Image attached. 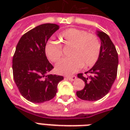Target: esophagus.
<instances>
[{
	"instance_id": "obj_1",
	"label": "esophagus",
	"mask_w": 130,
	"mask_h": 130,
	"mask_svg": "<svg viewBox=\"0 0 130 130\" xmlns=\"http://www.w3.org/2000/svg\"><path fill=\"white\" fill-rule=\"evenodd\" d=\"M66 78L70 80V81H74L76 79V76H66Z\"/></svg>"
}]
</instances>
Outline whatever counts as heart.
I'll list each match as a JSON object with an SVG mask.
<instances>
[{
	"label": "heart",
	"mask_w": 130,
	"mask_h": 130,
	"mask_svg": "<svg viewBox=\"0 0 130 130\" xmlns=\"http://www.w3.org/2000/svg\"><path fill=\"white\" fill-rule=\"evenodd\" d=\"M58 38L64 46H71L69 51L71 56L60 60L56 66V70L60 74H72L83 66L92 67L99 59L101 44L95 35L84 30L68 28L60 32ZM44 53L50 61L58 62L63 54L62 46L49 41L44 46Z\"/></svg>",
	"instance_id": "1"
}]
</instances>
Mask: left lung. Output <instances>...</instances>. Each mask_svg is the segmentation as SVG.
<instances>
[{"label": "left lung", "instance_id": "8db88e82", "mask_svg": "<svg viewBox=\"0 0 130 130\" xmlns=\"http://www.w3.org/2000/svg\"><path fill=\"white\" fill-rule=\"evenodd\" d=\"M101 40V52L99 59L90 70L77 76L85 82L82 90L76 92L78 98L83 100L96 101L106 95L111 88L117 76L118 56L113 43L105 32L98 31Z\"/></svg>", "mask_w": 130, "mask_h": 130}]
</instances>
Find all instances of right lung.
<instances>
[{
  "label": "right lung",
  "instance_id": "obj_1",
  "mask_svg": "<svg viewBox=\"0 0 130 130\" xmlns=\"http://www.w3.org/2000/svg\"><path fill=\"white\" fill-rule=\"evenodd\" d=\"M59 28L54 24L37 26L20 38L12 58L13 77L21 95L34 103L49 101L57 93L62 76L49 74L54 68L44 53V46Z\"/></svg>",
  "mask_w": 130,
  "mask_h": 130
}]
</instances>
